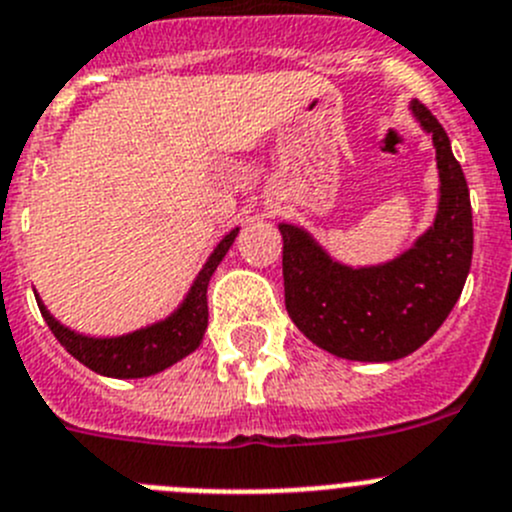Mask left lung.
Listing matches in <instances>:
<instances>
[{
  "instance_id": "8db88e82",
  "label": "left lung",
  "mask_w": 512,
  "mask_h": 512,
  "mask_svg": "<svg viewBox=\"0 0 512 512\" xmlns=\"http://www.w3.org/2000/svg\"><path fill=\"white\" fill-rule=\"evenodd\" d=\"M414 121L437 151V212L412 247L376 265H346L298 224L280 222L285 308L308 341L348 361L386 364L429 341L455 308L472 262V207L462 166L419 100Z\"/></svg>"
}]
</instances>
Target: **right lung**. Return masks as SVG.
Returning <instances> with one entry per match:
<instances>
[{
	"instance_id": "right-lung-1",
	"label": "right lung",
	"mask_w": 512,
	"mask_h": 512,
	"mask_svg": "<svg viewBox=\"0 0 512 512\" xmlns=\"http://www.w3.org/2000/svg\"><path fill=\"white\" fill-rule=\"evenodd\" d=\"M237 234H240V227H234L217 242L212 255L197 272L191 288L186 290L184 300L161 321L148 323V326L136 328L131 333H121V336H85V333L73 331L65 323L57 321L55 315L45 308L40 295L35 293L42 318L55 333L57 341L62 343V348L95 374L111 376V379H143V376L159 374V371L179 364L181 358L202 346L209 323V280L229 252V247L234 245Z\"/></svg>"
}]
</instances>
